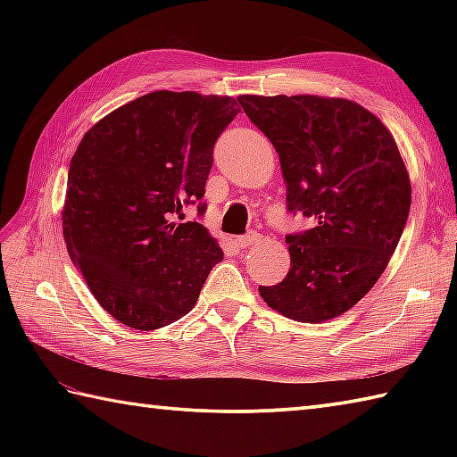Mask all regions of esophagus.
I'll use <instances>...</instances> for the list:
<instances>
[{"label": "esophagus", "mask_w": 457, "mask_h": 457, "mask_svg": "<svg viewBox=\"0 0 457 457\" xmlns=\"http://www.w3.org/2000/svg\"><path fill=\"white\" fill-rule=\"evenodd\" d=\"M259 239H261V236L257 234V231H249V234L237 237V245H239V247H249V245L257 244Z\"/></svg>", "instance_id": "1"}]
</instances>
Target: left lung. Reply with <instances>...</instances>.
I'll list each match as a JSON object with an SVG mask.
<instances>
[{"label": "left lung", "instance_id": "obj_1", "mask_svg": "<svg viewBox=\"0 0 457 457\" xmlns=\"http://www.w3.org/2000/svg\"><path fill=\"white\" fill-rule=\"evenodd\" d=\"M278 153L287 212L312 228L287 236L290 269L265 303L318 324L361 300L395 253L411 210V182L389 129L342 98L239 96Z\"/></svg>", "mask_w": 457, "mask_h": 457}]
</instances>
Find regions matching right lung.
Masks as SVG:
<instances>
[{
  "label": "right lung",
  "mask_w": 457,
  "mask_h": 457,
  "mask_svg": "<svg viewBox=\"0 0 457 457\" xmlns=\"http://www.w3.org/2000/svg\"><path fill=\"white\" fill-rule=\"evenodd\" d=\"M234 98L151 92L84 135L68 169V255L104 310L135 329L188 314L223 251L198 221L172 216L200 202L213 145L234 121Z\"/></svg>",
  "instance_id": "1"
}]
</instances>
